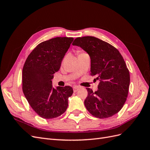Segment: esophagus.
<instances>
[{
	"label": "esophagus",
	"mask_w": 150,
	"mask_h": 150,
	"mask_svg": "<svg viewBox=\"0 0 150 150\" xmlns=\"http://www.w3.org/2000/svg\"><path fill=\"white\" fill-rule=\"evenodd\" d=\"M79 86H74V87H73V91H74V92L78 91L79 90Z\"/></svg>",
	"instance_id": "esophagus-1"
}]
</instances>
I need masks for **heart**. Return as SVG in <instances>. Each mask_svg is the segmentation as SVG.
Here are the masks:
<instances>
[{"instance_id": "obj_1", "label": "heart", "mask_w": 150, "mask_h": 150, "mask_svg": "<svg viewBox=\"0 0 150 150\" xmlns=\"http://www.w3.org/2000/svg\"><path fill=\"white\" fill-rule=\"evenodd\" d=\"M80 54H81V53H80Z\"/></svg>"}]
</instances>
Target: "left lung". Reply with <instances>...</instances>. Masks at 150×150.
<instances>
[{"instance_id": "obj_1", "label": "left lung", "mask_w": 150, "mask_h": 150, "mask_svg": "<svg viewBox=\"0 0 150 150\" xmlns=\"http://www.w3.org/2000/svg\"><path fill=\"white\" fill-rule=\"evenodd\" d=\"M73 46L81 47L91 58V75L99 81L98 89L86 88L84 105L93 116L108 118L118 112L128 96L129 72L123 57L112 45L92 36L77 38Z\"/></svg>"}]
</instances>
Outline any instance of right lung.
<instances>
[{"label":"right lung","mask_w":150,"mask_h":150,"mask_svg":"<svg viewBox=\"0 0 150 150\" xmlns=\"http://www.w3.org/2000/svg\"><path fill=\"white\" fill-rule=\"evenodd\" d=\"M73 38L57 37L38 44L25 62L22 69V91L31 108L45 119L55 118L67 110L71 86L54 88V74L61 62Z\"/></svg>","instance_id":"right-lung-1"}]
</instances>
